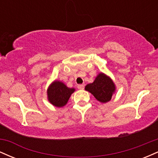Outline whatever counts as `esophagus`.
I'll return each instance as SVG.
<instances>
[{"instance_id":"1","label":"esophagus","mask_w":158,"mask_h":158,"mask_svg":"<svg viewBox=\"0 0 158 158\" xmlns=\"http://www.w3.org/2000/svg\"><path fill=\"white\" fill-rule=\"evenodd\" d=\"M77 88H78V89H80V90H81V89H84V88H85V85H78Z\"/></svg>"}]
</instances>
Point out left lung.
I'll list each match as a JSON object with an SVG mask.
<instances>
[{"mask_svg": "<svg viewBox=\"0 0 158 158\" xmlns=\"http://www.w3.org/2000/svg\"><path fill=\"white\" fill-rule=\"evenodd\" d=\"M85 90L93 94L98 101L106 103L111 99L112 94L115 90V85L109 77L100 73L93 83L85 86Z\"/></svg>", "mask_w": 158, "mask_h": 158, "instance_id": "1", "label": "left lung"}]
</instances>
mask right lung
Masks as SVG:
<instances>
[{"instance_id": "obj_1", "label": "right lung", "mask_w": 158, "mask_h": 158, "mask_svg": "<svg viewBox=\"0 0 158 158\" xmlns=\"http://www.w3.org/2000/svg\"><path fill=\"white\" fill-rule=\"evenodd\" d=\"M74 88H69L61 81H55L48 90V100L56 107H62L68 102L70 95L73 93Z\"/></svg>"}]
</instances>
